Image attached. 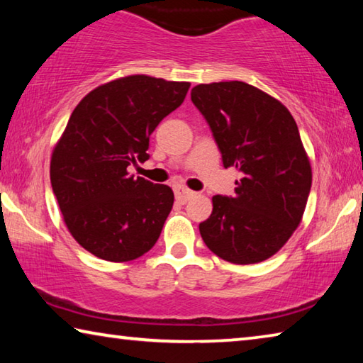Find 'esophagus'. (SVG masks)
I'll return each mask as SVG.
<instances>
[{
	"label": "esophagus",
	"mask_w": 363,
	"mask_h": 363,
	"mask_svg": "<svg viewBox=\"0 0 363 363\" xmlns=\"http://www.w3.org/2000/svg\"><path fill=\"white\" fill-rule=\"evenodd\" d=\"M174 195H176V200L179 201V203H187V201L195 195V192L194 190L181 186V184H177V186H174Z\"/></svg>",
	"instance_id": "1"
}]
</instances>
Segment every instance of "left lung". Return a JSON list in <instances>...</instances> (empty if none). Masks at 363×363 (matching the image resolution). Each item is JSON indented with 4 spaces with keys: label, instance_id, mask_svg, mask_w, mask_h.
Segmentation results:
<instances>
[{
    "label": "left lung",
    "instance_id": "left-lung-1",
    "mask_svg": "<svg viewBox=\"0 0 363 363\" xmlns=\"http://www.w3.org/2000/svg\"><path fill=\"white\" fill-rule=\"evenodd\" d=\"M190 99L210 126L224 168L242 174L235 195L213 196L200 235L229 262L267 259L299 225L312 186L296 121L284 104L243 82L199 84Z\"/></svg>",
    "mask_w": 363,
    "mask_h": 363
}]
</instances>
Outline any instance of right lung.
Segmentation results:
<instances>
[{"label":"right lung","mask_w":363,"mask_h":363,"mask_svg":"<svg viewBox=\"0 0 363 363\" xmlns=\"http://www.w3.org/2000/svg\"><path fill=\"white\" fill-rule=\"evenodd\" d=\"M190 83L131 75L84 96L52 152L51 186L73 238L101 259L125 262L157 243L174 203L168 186L128 174L149 160V139Z\"/></svg>","instance_id":"add662e5"}]
</instances>
